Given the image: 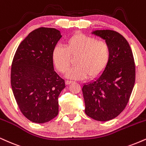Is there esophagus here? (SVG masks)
<instances>
[{
	"mask_svg": "<svg viewBox=\"0 0 146 146\" xmlns=\"http://www.w3.org/2000/svg\"><path fill=\"white\" fill-rule=\"evenodd\" d=\"M73 81H71V80H66V85H68V84L73 83Z\"/></svg>",
	"mask_w": 146,
	"mask_h": 146,
	"instance_id": "esophagus-1",
	"label": "esophagus"
}]
</instances>
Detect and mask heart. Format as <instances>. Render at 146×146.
I'll use <instances>...</instances> for the list:
<instances>
[{"label": "heart", "instance_id": "obj_1", "mask_svg": "<svg viewBox=\"0 0 146 146\" xmlns=\"http://www.w3.org/2000/svg\"><path fill=\"white\" fill-rule=\"evenodd\" d=\"M111 56L110 47L103 40L84 34H75L65 42V47L57 45L54 48L52 59L56 69L66 73L75 58L76 66L67 73L69 78L81 80L89 76L93 78L103 73Z\"/></svg>", "mask_w": 146, "mask_h": 146}]
</instances>
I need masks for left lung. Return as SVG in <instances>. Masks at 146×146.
Segmentation results:
<instances>
[{
    "label": "left lung",
    "instance_id": "8db88e82",
    "mask_svg": "<svg viewBox=\"0 0 146 146\" xmlns=\"http://www.w3.org/2000/svg\"><path fill=\"white\" fill-rule=\"evenodd\" d=\"M92 33L108 43L111 56L103 73L82 88L85 113L105 122L117 117L129 101L135 82V61L129 43L120 33L111 30Z\"/></svg>",
    "mask_w": 146,
    "mask_h": 146
}]
</instances>
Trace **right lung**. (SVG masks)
<instances>
[{
  "instance_id": "obj_1",
  "label": "right lung",
  "mask_w": 146,
  "mask_h": 146,
  "mask_svg": "<svg viewBox=\"0 0 146 146\" xmlns=\"http://www.w3.org/2000/svg\"><path fill=\"white\" fill-rule=\"evenodd\" d=\"M61 36L56 29H35L21 42L12 61L14 97L23 115L35 123L49 122L58 113L65 82L54 71L52 54Z\"/></svg>"
}]
</instances>
